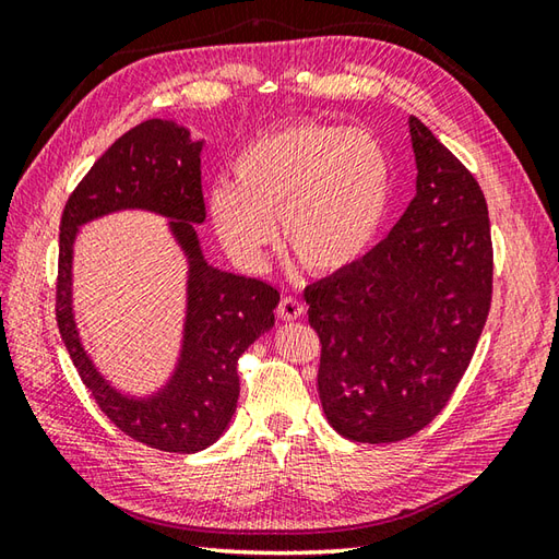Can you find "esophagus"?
Returning a JSON list of instances; mask_svg holds the SVG:
<instances>
[{
	"mask_svg": "<svg viewBox=\"0 0 559 559\" xmlns=\"http://www.w3.org/2000/svg\"><path fill=\"white\" fill-rule=\"evenodd\" d=\"M276 312H278V317L283 319V322H295V319H300L305 314V307H302L300 300L283 298L278 302V310Z\"/></svg>",
	"mask_w": 559,
	"mask_h": 559,
	"instance_id": "34e87169",
	"label": "esophagus"
}]
</instances>
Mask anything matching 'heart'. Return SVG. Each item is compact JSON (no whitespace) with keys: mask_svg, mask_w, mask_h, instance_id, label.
Segmentation results:
<instances>
[{"mask_svg":"<svg viewBox=\"0 0 559 559\" xmlns=\"http://www.w3.org/2000/svg\"><path fill=\"white\" fill-rule=\"evenodd\" d=\"M389 153L374 134L324 122H290L237 151L230 185L216 182L206 213L237 264L259 269L283 242L314 273H338L370 252L391 206Z\"/></svg>","mask_w":559,"mask_h":559,"instance_id":"1","label":"heart"}]
</instances>
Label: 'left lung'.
<instances>
[{"label": "left lung", "mask_w": 559, "mask_h": 559, "mask_svg": "<svg viewBox=\"0 0 559 559\" xmlns=\"http://www.w3.org/2000/svg\"><path fill=\"white\" fill-rule=\"evenodd\" d=\"M415 197L386 240L305 290L322 341L317 386L353 442L415 435L454 394L492 295L488 204L473 175L408 117Z\"/></svg>", "instance_id": "left-lung-1"}]
</instances>
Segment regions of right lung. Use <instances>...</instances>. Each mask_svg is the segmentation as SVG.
Returning a JSON list of instances; mask_svg holds the SVG:
<instances>
[{"label":"right lung","mask_w":559,"mask_h":559,"mask_svg":"<svg viewBox=\"0 0 559 559\" xmlns=\"http://www.w3.org/2000/svg\"><path fill=\"white\" fill-rule=\"evenodd\" d=\"M204 139L175 120L129 129L93 163L69 197L59 225L57 324L83 384L100 411L136 442L194 454L228 430L240 396L237 358L273 326L281 293L264 281L209 264L197 235L206 221L201 197ZM144 210L166 227L186 257V317L171 374L146 395L111 384L82 346L73 310V247L83 224L112 212Z\"/></svg>","instance_id":"right-lung-1"}]
</instances>
